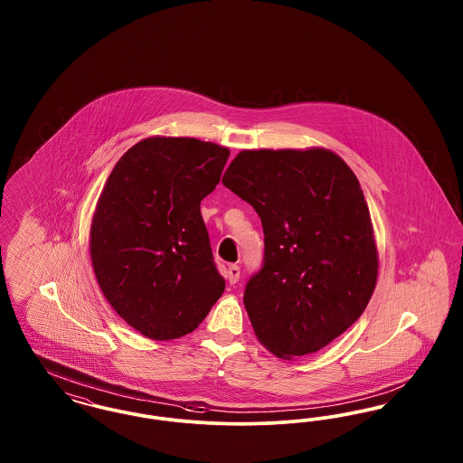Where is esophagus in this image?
I'll list each match as a JSON object with an SVG mask.
<instances>
[{
    "instance_id": "esophagus-1",
    "label": "esophagus",
    "mask_w": 463,
    "mask_h": 463,
    "mask_svg": "<svg viewBox=\"0 0 463 463\" xmlns=\"http://www.w3.org/2000/svg\"><path fill=\"white\" fill-rule=\"evenodd\" d=\"M240 274H241V270H240V265L232 264L227 267L225 278H227V281H229L231 285H236V283L240 281Z\"/></svg>"
}]
</instances>
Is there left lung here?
<instances>
[{
  "instance_id": "obj_1",
  "label": "left lung",
  "mask_w": 463,
  "mask_h": 463,
  "mask_svg": "<svg viewBox=\"0 0 463 463\" xmlns=\"http://www.w3.org/2000/svg\"><path fill=\"white\" fill-rule=\"evenodd\" d=\"M222 184L264 227V265L244 307L278 357L317 353L359 319L373 295L378 251L359 180L323 147L241 151Z\"/></svg>"
}]
</instances>
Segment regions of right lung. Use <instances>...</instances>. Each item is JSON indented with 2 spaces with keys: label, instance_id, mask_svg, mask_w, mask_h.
<instances>
[{
  "label": "right lung",
  "instance_id": "right-lung-1",
  "mask_svg": "<svg viewBox=\"0 0 463 463\" xmlns=\"http://www.w3.org/2000/svg\"><path fill=\"white\" fill-rule=\"evenodd\" d=\"M229 149L189 137H149L112 168L90 227L95 278L144 336L196 330L221 298L201 199L221 182Z\"/></svg>",
  "mask_w": 463,
  "mask_h": 463
}]
</instances>
